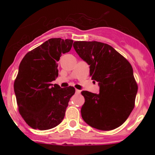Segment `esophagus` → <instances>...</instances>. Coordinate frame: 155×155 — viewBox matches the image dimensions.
Wrapping results in <instances>:
<instances>
[{
    "instance_id": "obj_1",
    "label": "esophagus",
    "mask_w": 155,
    "mask_h": 155,
    "mask_svg": "<svg viewBox=\"0 0 155 155\" xmlns=\"http://www.w3.org/2000/svg\"><path fill=\"white\" fill-rule=\"evenodd\" d=\"M76 94L81 93V90H76Z\"/></svg>"
}]
</instances>
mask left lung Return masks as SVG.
Wrapping results in <instances>:
<instances>
[{
  "instance_id": "obj_1",
  "label": "left lung",
  "mask_w": 155,
  "mask_h": 155,
  "mask_svg": "<svg viewBox=\"0 0 155 155\" xmlns=\"http://www.w3.org/2000/svg\"><path fill=\"white\" fill-rule=\"evenodd\" d=\"M76 53L90 65V76L98 82L100 92L82 91V119L91 127L111 130L125 122L135 106L138 85L133 68L107 44L74 41Z\"/></svg>"
}]
</instances>
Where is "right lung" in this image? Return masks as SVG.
Listing matches in <instances>:
<instances>
[{"label":"right lung","instance_id":"add662e5","mask_svg":"<svg viewBox=\"0 0 155 155\" xmlns=\"http://www.w3.org/2000/svg\"><path fill=\"white\" fill-rule=\"evenodd\" d=\"M74 41L50 38L25 55L14 84L20 115L30 127L46 130L63 120L75 88L51 82L58 76V62L68 52Z\"/></svg>","mask_w":155,"mask_h":155}]
</instances>
